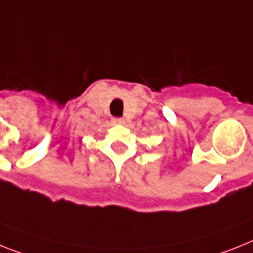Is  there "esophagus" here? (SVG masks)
Instances as JSON below:
<instances>
[{"label": "esophagus", "instance_id": "obj_1", "mask_svg": "<svg viewBox=\"0 0 253 253\" xmlns=\"http://www.w3.org/2000/svg\"><path fill=\"white\" fill-rule=\"evenodd\" d=\"M113 123L114 125H123L125 120H122V118H113Z\"/></svg>", "mask_w": 253, "mask_h": 253}]
</instances>
